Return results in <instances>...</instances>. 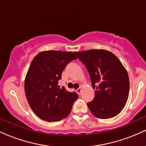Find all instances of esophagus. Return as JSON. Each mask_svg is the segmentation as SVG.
<instances>
[{"label":"esophagus","mask_w":146,"mask_h":146,"mask_svg":"<svg viewBox=\"0 0 146 146\" xmlns=\"http://www.w3.org/2000/svg\"><path fill=\"white\" fill-rule=\"evenodd\" d=\"M82 88H78V89H77L76 90V92H77V93H78V95H80L81 94V93H82Z\"/></svg>","instance_id":"esophagus-1"}]
</instances>
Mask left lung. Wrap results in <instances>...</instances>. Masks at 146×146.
Returning <instances> with one entry per match:
<instances>
[{
	"label": "left lung",
	"instance_id": "left-lung-1",
	"mask_svg": "<svg viewBox=\"0 0 146 146\" xmlns=\"http://www.w3.org/2000/svg\"><path fill=\"white\" fill-rule=\"evenodd\" d=\"M89 73L95 90L87 104L94 116L109 119L124 108L129 95V77L124 66L113 53L104 49L75 52Z\"/></svg>",
	"mask_w": 146,
	"mask_h": 146
}]
</instances>
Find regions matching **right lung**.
<instances>
[{
    "label": "right lung",
    "instance_id": "1",
    "mask_svg": "<svg viewBox=\"0 0 146 146\" xmlns=\"http://www.w3.org/2000/svg\"><path fill=\"white\" fill-rule=\"evenodd\" d=\"M77 57L71 51H44L33 58L25 80L28 103L36 115L46 121H58L71 113L78 95L58 88L63 70Z\"/></svg>",
    "mask_w": 146,
    "mask_h": 146
}]
</instances>
